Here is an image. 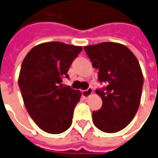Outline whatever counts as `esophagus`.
I'll return each instance as SVG.
<instances>
[{"instance_id":"obj_1","label":"esophagus","mask_w":158,"mask_h":158,"mask_svg":"<svg viewBox=\"0 0 158 158\" xmlns=\"http://www.w3.org/2000/svg\"><path fill=\"white\" fill-rule=\"evenodd\" d=\"M92 93H93V89H92V88H89L88 89L82 91V96H83L84 98H88V97H89V96H91Z\"/></svg>"}]
</instances>
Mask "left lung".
Here are the masks:
<instances>
[{
  "label": "left lung",
  "instance_id": "left-lung-1",
  "mask_svg": "<svg viewBox=\"0 0 158 158\" xmlns=\"http://www.w3.org/2000/svg\"><path fill=\"white\" fill-rule=\"evenodd\" d=\"M84 50L92 66L99 70V81L107 84L96 91L102 106L93 111V123L103 132H118L132 121L140 105L143 85L140 64L135 55L121 43L102 42L85 46Z\"/></svg>",
  "mask_w": 158,
  "mask_h": 158
}]
</instances>
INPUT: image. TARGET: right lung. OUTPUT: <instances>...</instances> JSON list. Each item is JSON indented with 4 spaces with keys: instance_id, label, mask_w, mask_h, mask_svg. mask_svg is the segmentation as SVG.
<instances>
[{
    "instance_id": "right-lung-1",
    "label": "right lung",
    "mask_w": 158,
    "mask_h": 158,
    "mask_svg": "<svg viewBox=\"0 0 158 158\" xmlns=\"http://www.w3.org/2000/svg\"><path fill=\"white\" fill-rule=\"evenodd\" d=\"M81 46L49 42L38 44L22 63L18 84L26 110L37 126L49 134H60L72 123L74 109L81 93L63 86L62 77Z\"/></svg>"
}]
</instances>
